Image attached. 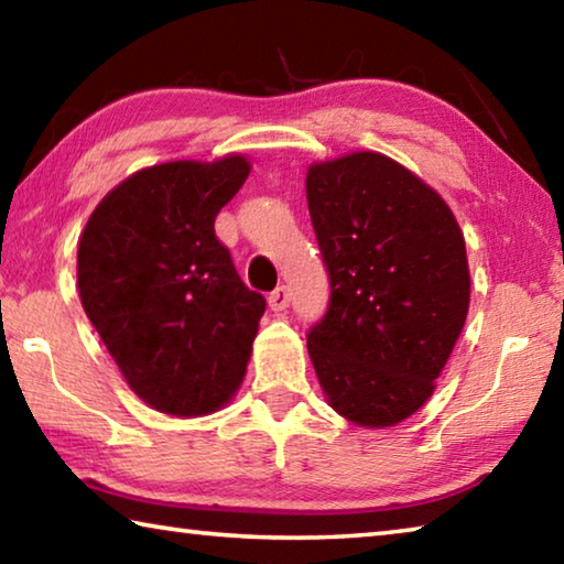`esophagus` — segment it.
<instances>
[{
  "instance_id": "1",
  "label": "esophagus",
  "mask_w": 564,
  "mask_h": 564,
  "mask_svg": "<svg viewBox=\"0 0 564 564\" xmlns=\"http://www.w3.org/2000/svg\"><path fill=\"white\" fill-rule=\"evenodd\" d=\"M289 303H291V293H289V289H285V285H279V289H275L269 295V305H271V311H275V313H283L285 308H289Z\"/></svg>"
}]
</instances>
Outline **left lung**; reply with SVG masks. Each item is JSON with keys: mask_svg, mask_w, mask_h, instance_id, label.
<instances>
[{"mask_svg": "<svg viewBox=\"0 0 564 564\" xmlns=\"http://www.w3.org/2000/svg\"><path fill=\"white\" fill-rule=\"evenodd\" d=\"M305 196L330 275L308 356L328 405L360 427L417 413L470 308L465 238L435 188L378 151L316 161Z\"/></svg>", "mask_w": 564, "mask_h": 564, "instance_id": "left-lung-1", "label": "left lung"}]
</instances>
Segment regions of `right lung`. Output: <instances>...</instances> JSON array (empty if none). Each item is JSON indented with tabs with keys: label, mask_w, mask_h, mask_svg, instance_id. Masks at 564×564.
I'll return each instance as SVG.
<instances>
[{
	"label": "right lung",
	"mask_w": 564,
	"mask_h": 564,
	"mask_svg": "<svg viewBox=\"0 0 564 564\" xmlns=\"http://www.w3.org/2000/svg\"><path fill=\"white\" fill-rule=\"evenodd\" d=\"M248 174L243 154L141 169L84 226V313L129 388L159 413H216L243 383L265 299L238 279L214 221Z\"/></svg>",
	"instance_id": "obj_1"
}]
</instances>
